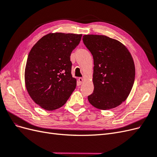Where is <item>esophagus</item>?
Here are the masks:
<instances>
[{"label": "esophagus", "instance_id": "obj_1", "mask_svg": "<svg viewBox=\"0 0 157 157\" xmlns=\"http://www.w3.org/2000/svg\"><path fill=\"white\" fill-rule=\"evenodd\" d=\"M83 78H81V77H80V78H78V82H79V83L80 84H81L82 82H83Z\"/></svg>", "mask_w": 157, "mask_h": 157}]
</instances>
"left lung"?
<instances>
[{"mask_svg": "<svg viewBox=\"0 0 157 157\" xmlns=\"http://www.w3.org/2000/svg\"><path fill=\"white\" fill-rule=\"evenodd\" d=\"M84 45L94 59L93 93L88 96L90 103L107 110L124 101L135 80V65L126 47L105 35H86Z\"/></svg>", "mask_w": 157, "mask_h": 157, "instance_id": "obj_1", "label": "left lung"}]
</instances>
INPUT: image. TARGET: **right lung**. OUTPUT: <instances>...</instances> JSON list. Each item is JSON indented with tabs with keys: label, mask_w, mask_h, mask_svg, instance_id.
Returning <instances> with one entry per match:
<instances>
[{
	"label": "right lung",
	"mask_w": 157,
	"mask_h": 157,
	"mask_svg": "<svg viewBox=\"0 0 157 157\" xmlns=\"http://www.w3.org/2000/svg\"><path fill=\"white\" fill-rule=\"evenodd\" d=\"M81 37L73 33H49L31 48L25 70V86L42 109L60 108L75 90L77 80L71 75L70 56Z\"/></svg>",
	"instance_id": "right-lung-1"
}]
</instances>
